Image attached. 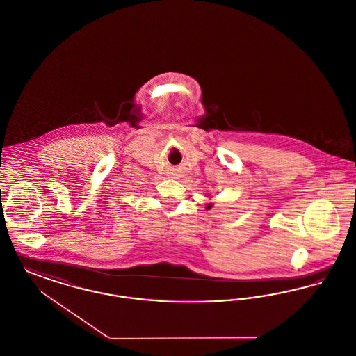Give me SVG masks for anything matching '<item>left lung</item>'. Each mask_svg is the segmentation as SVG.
<instances>
[{
    "label": "left lung",
    "instance_id": "1",
    "mask_svg": "<svg viewBox=\"0 0 356 356\" xmlns=\"http://www.w3.org/2000/svg\"><path fill=\"white\" fill-rule=\"evenodd\" d=\"M212 205H213V204L208 203L207 204V207H205V208H207V209H211V208H212Z\"/></svg>",
    "mask_w": 356,
    "mask_h": 356
}]
</instances>
